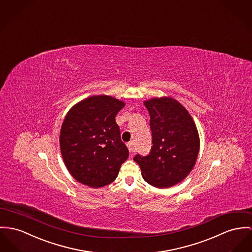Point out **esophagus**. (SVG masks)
I'll list each match as a JSON object with an SVG mask.
<instances>
[{
  "mask_svg": "<svg viewBox=\"0 0 252 252\" xmlns=\"http://www.w3.org/2000/svg\"><path fill=\"white\" fill-rule=\"evenodd\" d=\"M127 148H128V151L130 152V154H133L135 149H134V143L133 142H129L127 143Z\"/></svg>",
  "mask_w": 252,
  "mask_h": 252,
  "instance_id": "34e87169",
  "label": "esophagus"
}]
</instances>
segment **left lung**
I'll return each instance as SVG.
<instances>
[{
  "label": "left lung",
  "instance_id": "1",
  "mask_svg": "<svg viewBox=\"0 0 252 252\" xmlns=\"http://www.w3.org/2000/svg\"><path fill=\"white\" fill-rule=\"evenodd\" d=\"M149 110L153 147L147 156L136 155L143 178L157 188L181 182L193 170L199 151V136L187 109L173 97L144 101Z\"/></svg>",
  "mask_w": 252,
  "mask_h": 252
}]
</instances>
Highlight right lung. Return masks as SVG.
I'll return each mask as SVG.
<instances>
[{"label": "right lung", "mask_w": 252, "mask_h": 252, "mask_svg": "<svg viewBox=\"0 0 252 252\" xmlns=\"http://www.w3.org/2000/svg\"><path fill=\"white\" fill-rule=\"evenodd\" d=\"M124 106V101L111 96H92L75 104L65 116L60 151L66 168L79 183L100 188L116 179L129 154L115 120Z\"/></svg>", "instance_id": "add662e5"}]
</instances>
